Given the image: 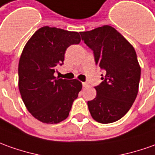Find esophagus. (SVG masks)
<instances>
[{
	"label": "esophagus",
	"instance_id": "1",
	"mask_svg": "<svg viewBox=\"0 0 155 155\" xmlns=\"http://www.w3.org/2000/svg\"><path fill=\"white\" fill-rule=\"evenodd\" d=\"M83 87H84V88L88 87V84H87V83H85V82H84V83H83Z\"/></svg>",
	"mask_w": 155,
	"mask_h": 155
}]
</instances>
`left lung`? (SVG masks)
<instances>
[{"label": "left lung", "instance_id": "obj_1", "mask_svg": "<svg viewBox=\"0 0 155 155\" xmlns=\"http://www.w3.org/2000/svg\"><path fill=\"white\" fill-rule=\"evenodd\" d=\"M82 39L94 51L96 65L104 71L103 82L94 87L96 97L88 101L92 117L107 124L120 120L136 100L141 67L133 46L113 27H99L80 32Z\"/></svg>", "mask_w": 155, "mask_h": 155}]
</instances>
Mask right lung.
<instances>
[{
    "label": "right lung",
    "instance_id": "1",
    "mask_svg": "<svg viewBox=\"0 0 155 155\" xmlns=\"http://www.w3.org/2000/svg\"><path fill=\"white\" fill-rule=\"evenodd\" d=\"M78 32L45 26L35 32L23 48L18 64V88L31 115L47 124L67 119L82 89L78 80L56 78V66L62 65L65 52L80 43Z\"/></svg>",
    "mask_w": 155,
    "mask_h": 155
}]
</instances>
